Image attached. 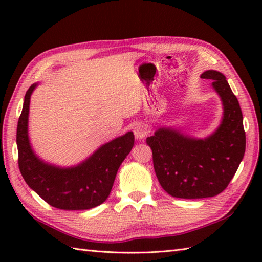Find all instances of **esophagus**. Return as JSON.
Returning a JSON list of instances; mask_svg holds the SVG:
<instances>
[{
	"label": "esophagus",
	"mask_w": 262,
	"mask_h": 262,
	"mask_svg": "<svg viewBox=\"0 0 262 262\" xmlns=\"http://www.w3.org/2000/svg\"><path fill=\"white\" fill-rule=\"evenodd\" d=\"M147 134H148V130H147V127L145 125L138 124L134 127V135L137 140H142V138L146 137Z\"/></svg>",
	"instance_id": "34e87169"
}]
</instances>
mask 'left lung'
<instances>
[{
    "label": "left lung",
    "instance_id": "8db88e82",
    "mask_svg": "<svg viewBox=\"0 0 262 262\" xmlns=\"http://www.w3.org/2000/svg\"><path fill=\"white\" fill-rule=\"evenodd\" d=\"M202 79L213 86L224 105L221 126L206 140H193L180 132L160 128L147 138L160 185L177 198L214 197L229 186L246 152V132L240 103L225 76L206 71Z\"/></svg>",
    "mask_w": 262,
    "mask_h": 262
}]
</instances>
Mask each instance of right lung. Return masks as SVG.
<instances>
[{
    "instance_id": "right-lung-1",
    "label": "right lung",
    "mask_w": 262,
    "mask_h": 262,
    "mask_svg": "<svg viewBox=\"0 0 262 262\" xmlns=\"http://www.w3.org/2000/svg\"><path fill=\"white\" fill-rule=\"evenodd\" d=\"M32 84L25 96L24 108L16 128L18 163L27 185L47 204L66 210L90 209L108 198L120 164L134 145L132 132L104 144L75 168L59 169L43 163L30 147L28 140V114Z\"/></svg>"
}]
</instances>
